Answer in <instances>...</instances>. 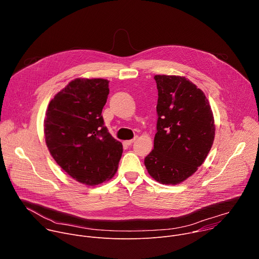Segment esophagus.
<instances>
[{
  "label": "esophagus",
  "mask_w": 259,
  "mask_h": 259,
  "mask_svg": "<svg viewBox=\"0 0 259 259\" xmlns=\"http://www.w3.org/2000/svg\"><path fill=\"white\" fill-rule=\"evenodd\" d=\"M135 139H136V137H134L133 139H130V140H126V141H124V144H126V145H131V144L135 141Z\"/></svg>",
  "instance_id": "esophagus-1"
}]
</instances>
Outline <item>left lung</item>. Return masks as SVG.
Instances as JSON below:
<instances>
[{
  "label": "left lung",
  "instance_id": "1",
  "mask_svg": "<svg viewBox=\"0 0 259 259\" xmlns=\"http://www.w3.org/2000/svg\"><path fill=\"white\" fill-rule=\"evenodd\" d=\"M154 79L159 96L157 133L144 165L155 180L174 186L204 163L214 141V118L204 92L186 77Z\"/></svg>",
  "mask_w": 259,
  "mask_h": 259
}]
</instances>
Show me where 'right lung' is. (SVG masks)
Segmentation results:
<instances>
[{
    "label": "right lung",
    "instance_id": "right-lung-1",
    "mask_svg": "<svg viewBox=\"0 0 259 259\" xmlns=\"http://www.w3.org/2000/svg\"><path fill=\"white\" fill-rule=\"evenodd\" d=\"M109 93L104 79H75L49 102L44 120L48 150L75 180L96 186L112 178L123 145L104 127L101 116Z\"/></svg>",
    "mask_w": 259,
    "mask_h": 259
}]
</instances>
